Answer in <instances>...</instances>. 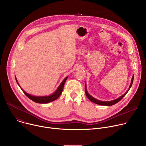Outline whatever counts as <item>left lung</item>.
Wrapping results in <instances>:
<instances>
[{"mask_svg":"<svg viewBox=\"0 0 146 146\" xmlns=\"http://www.w3.org/2000/svg\"><path fill=\"white\" fill-rule=\"evenodd\" d=\"M133 77H134V76H132V80H131V84H130V86H129V90L125 93L123 95H122L121 96L119 97L118 98L115 99V100H111V101H107V102H105V101H100V100H99L95 98H94V97H92V96H91L87 92V87H86V84L85 85V92H86V96L89 99V100H90L91 102L96 103V104H98V105H102V106H112V105H115V103H118L119 101H120L124 96L129 91V89L131 88L132 86V83H133Z\"/></svg>","mask_w":146,"mask_h":146,"instance_id":"1","label":"left lung"}]
</instances>
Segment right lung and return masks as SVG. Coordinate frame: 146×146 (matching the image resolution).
Segmentation results:
<instances>
[{"label": "right lung", "instance_id": "1", "mask_svg": "<svg viewBox=\"0 0 146 146\" xmlns=\"http://www.w3.org/2000/svg\"><path fill=\"white\" fill-rule=\"evenodd\" d=\"M68 77H66L64 80L63 81H62L60 84L59 85V86L58 87V88H57V90L55 91V92L54 93H53L52 95H50V96H33V95H31L30 94H27L25 91H24L22 88L18 84V81L15 77V80H16V81L17 82L18 85L19 86V87L21 88V89L22 90V91L24 92V93L25 94V95L27 96H28L30 99H31L32 100H33V102H36V103H49V102H52L56 99H57L59 96H60V95L61 94V93L62 92V91H63V89H64V84L65 83L67 80Z\"/></svg>", "mask_w": 146, "mask_h": 146}]
</instances>
